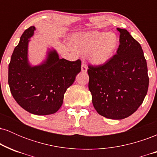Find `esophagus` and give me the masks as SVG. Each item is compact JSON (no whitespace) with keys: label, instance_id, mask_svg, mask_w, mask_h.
Wrapping results in <instances>:
<instances>
[{"label":"esophagus","instance_id":"1","mask_svg":"<svg viewBox=\"0 0 157 157\" xmlns=\"http://www.w3.org/2000/svg\"><path fill=\"white\" fill-rule=\"evenodd\" d=\"M81 70H82V72H87V66H86V64L84 63H82V66H81Z\"/></svg>","mask_w":157,"mask_h":157}]
</instances>
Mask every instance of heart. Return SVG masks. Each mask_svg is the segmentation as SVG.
Listing matches in <instances>:
<instances>
[{"label":"heart","instance_id":"obj_1","mask_svg":"<svg viewBox=\"0 0 157 157\" xmlns=\"http://www.w3.org/2000/svg\"><path fill=\"white\" fill-rule=\"evenodd\" d=\"M71 44L77 53H88L94 64L101 65L112 57L119 40L113 32L92 31L75 34L71 37Z\"/></svg>","mask_w":157,"mask_h":157}]
</instances>
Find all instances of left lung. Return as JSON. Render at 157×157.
Masks as SVG:
<instances>
[{"label": "left lung", "instance_id": "left-lung-1", "mask_svg": "<svg viewBox=\"0 0 157 157\" xmlns=\"http://www.w3.org/2000/svg\"><path fill=\"white\" fill-rule=\"evenodd\" d=\"M120 45L117 54L99 66L89 65V89L97 113L122 120L141 105L148 89L146 60L140 45L128 32L117 28Z\"/></svg>", "mask_w": 157, "mask_h": 157}]
</instances>
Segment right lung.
Instances as JSON below:
<instances>
[{
    "instance_id": "obj_1",
    "label": "right lung",
    "mask_w": 157,
    "mask_h": 157,
    "mask_svg": "<svg viewBox=\"0 0 157 157\" xmlns=\"http://www.w3.org/2000/svg\"><path fill=\"white\" fill-rule=\"evenodd\" d=\"M35 26H30L21 35L9 64L8 82L15 101L28 112L48 115L58 111L64 94L73 84L81 71V60L59 58L55 49L39 66H32L28 60V44Z\"/></svg>"
}]
</instances>
